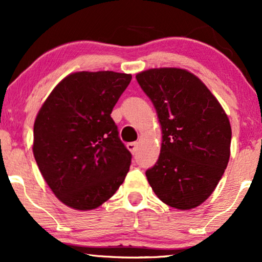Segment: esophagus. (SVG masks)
Returning <instances> with one entry per match:
<instances>
[{
	"label": "esophagus",
	"instance_id": "obj_1",
	"mask_svg": "<svg viewBox=\"0 0 262 262\" xmlns=\"http://www.w3.org/2000/svg\"><path fill=\"white\" fill-rule=\"evenodd\" d=\"M127 149L131 151L132 154H135L137 151V148H138V143L137 142H131V143H127Z\"/></svg>",
	"mask_w": 262,
	"mask_h": 262
}]
</instances>
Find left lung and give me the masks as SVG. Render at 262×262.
<instances>
[{
    "instance_id": "8db88e82",
    "label": "left lung",
    "mask_w": 262,
    "mask_h": 262,
    "mask_svg": "<svg viewBox=\"0 0 262 262\" xmlns=\"http://www.w3.org/2000/svg\"><path fill=\"white\" fill-rule=\"evenodd\" d=\"M136 79L163 134L159 159L146 171L148 182L169 206L195 208L211 195L227 167L230 120L208 87L185 69H149Z\"/></svg>"
}]
</instances>
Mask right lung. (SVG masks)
I'll use <instances>...</instances> for the list:
<instances>
[{
    "instance_id": "obj_1",
    "label": "right lung",
    "mask_w": 262,
    "mask_h": 262,
    "mask_svg": "<svg viewBox=\"0 0 262 262\" xmlns=\"http://www.w3.org/2000/svg\"><path fill=\"white\" fill-rule=\"evenodd\" d=\"M131 79L114 72L73 73L37 113L35 160L54 195L69 208H98L127 175L132 156L111 114Z\"/></svg>"
}]
</instances>
